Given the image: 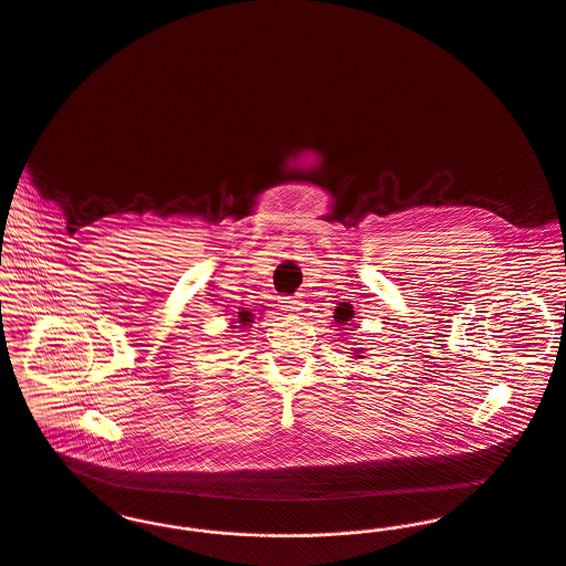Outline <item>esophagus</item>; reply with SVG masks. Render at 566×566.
I'll use <instances>...</instances> for the list:
<instances>
[{
  "instance_id": "1",
  "label": "esophagus",
  "mask_w": 566,
  "mask_h": 566,
  "mask_svg": "<svg viewBox=\"0 0 566 566\" xmlns=\"http://www.w3.org/2000/svg\"><path fill=\"white\" fill-rule=\"evenodd\" d=\"M302 300H297V297H282L280 300V308H282V313L284 314H297L302 311Z\"/></svg>"
}]
</instances>
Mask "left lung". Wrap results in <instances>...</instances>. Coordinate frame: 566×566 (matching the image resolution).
I'll return each mask as SVG.
<instances>
[{
  "label": "left lung",
  "mask_w": 566,
  "mask_h": 566,
  "mask_svg": "<svg viewBox=\"0 0 566 566\" xmlns=\"http://www.w3.org/2000/svg\"><path fill=\"white\" fill-rule=\"evenodd\" d=\"M352 318H354V313H349V311H345V308H343V311L338 308V311L334 313L336 325H332V327H338V329H343V334H349L347 329H352V327H349V325H352V323H349ZM354 354H356V358H365V356H363V349H356Z\"/></svg>",
  "instance_id": "left-lung-1"
}]
</instances>
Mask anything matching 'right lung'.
<instances>
[{"label":"right lung","instance_id":"right-lung-1","mask_svg":"<svg viewBox=\"0 0 566 566\" xmlns=\"http://www.w3.org/2000/svg\"><path fill=\"white\" fill-rule=\"evenodd\" d=\"M237 316H239V318H232V325H230V327H239L237 323H241V327H250L253 323V318H255V316H253L250 311H245V308H243L241 313H237Z\"/></svg>","mask_w":566,"mask_h":566}]
</instances>
